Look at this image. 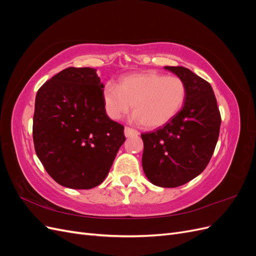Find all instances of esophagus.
I'll use <instances>...</instances> for the list:
<instances>
[{
    "label": "esophagus",
    "instance_id": "esophagus-1",
    "mask_svg": "<svg viewBox=\"0 0 256 256\" xmlns=\"http://www.w3.org/2000/svg\"><path fill=\"white\" fill-rule=\"evenodd\" d=\"M124 134H125V136H126V138H130V136L140 134V132H138V130H136V129H134V128H129V127H126V128H125V130H124Z\"/></svg>",
    "mask_w": 256,
    "mask_h": 256
}]
</instances>
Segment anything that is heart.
I'll return each mask as SVG.
<instances>
[{
	"label": "heart",
	"instance_id": "heart-1",
	"mask_svg": "<svg viewBox=\"0 0 256 256\" xmlns=\"http://www.w3.org/2000/svg\"><path fill=\"white\" fill-rule=\"evenodd\" d=\"M187 88L177 76L154 72L124 76L118 85L106 84L102 99L106 114L114 120L122 118L132 106L134 118L146 128L166 125L182 110Z\"/></svg>",
	"mask_w": 256,
	"mask_h": 256
}]
</instances>
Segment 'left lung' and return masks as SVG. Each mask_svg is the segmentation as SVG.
<instances>
[{
	"label": "left lung",
	"instance_id": "obj_1",
	"mask_svg": "<svg viewBox=\"0 0 256 256\" xmlns=\"http://www.w3.org/2000/svg\"><path fill=\"white\" fill-rule=\"evenodd\" d=\"M184 80L187 96L174 118L142 134V166L148 180L164 188L187 184L202 173L218 141L221 116L212 85L190 69L166 66Z\"/></svg>",
	"mask_w": 256,
	"mask_h": 256
}]
</instances>
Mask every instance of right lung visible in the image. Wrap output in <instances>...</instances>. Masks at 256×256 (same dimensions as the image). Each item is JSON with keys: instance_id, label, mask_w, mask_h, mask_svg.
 <instances>
[{"instance_id": "1", "label": "right lung", "mask_w": 256, "mask_h": 256, "mask_svg": "<svg viewBox=\"0 0 256 256\" xmlns=\"http://www.w3.org/2000/svg\"><path fill=\"white\" fill-rule=\"evenodd\" d=\"M104 88L96 69L69 67L37 92L35 152L48 174L66 188L102 184L126 140L124 126L106 115Z\"/></svg>"}]
</instances>
